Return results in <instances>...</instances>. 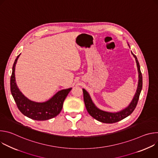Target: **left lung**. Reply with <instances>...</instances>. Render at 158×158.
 <instances>
[{"label": "left lung", "instance_id": "obj_1", "mask_svg": "<svg viewBox=\"0 0 158 158\" xmlns=\"http://www.w3.org/2000/svg\"><path fill=\"white\" fill-rule=\"evenodd\" d=\"M131 53L134 57L135 60H136V62L137 64L138 71L139 74V80H138V88L136 90V94H135L134 98L132 99L130 104L126 108L117 112H109L102 110L98 109L95 106L91 97H90L89 93L84 89H82L83 95H84V101L85 106L88 113L93 118H94L95 119L100 122H102L104 123H108V124L117 123L126 118L128 116H129L134 111V110L135 109V108H136L137 106L139 95L143 87V76L140 70V65L138 60V59L136 56L132 53V52H131Z\"/></svg>", "mask_w": 158, "mask_h": 158}]
</instances>
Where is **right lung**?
Here are the masks:
<instances>
[{
    "label": "right lung",
    "mask_w": 158,
    "mask_h": 158,
    "mask_svg": "<svg viewBox=\"0 0 158 158\" xmlns=\"http://www.w3.org/2000/svg\"><path fill=\"white\" fill-rule=\"evenodd\" d=\"M20 54L15 59L10 77V91L19 110L24 116L36 121H45L57 116L62 110L63 102L72 88L63 89L44 102L28 99L19 91L15 79V67Z\"/></svg>",
    "instance_id": "1"
}]
</instances>
